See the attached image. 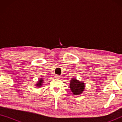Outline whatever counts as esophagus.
<instances>
[{
    "instance_id": "esophagus-1",
    "label": "esophagus",
    "mask_w": 122,
    "mask_h": 122,
    "mask_svg": "<svg viewBox=\"0 0 122 122\" xmlns=\"http://www.w3.org/2000/svg\"><path fill=\"white\" fill-rule=\"evenodd\" d=\"M55 77H56V78H57V79H59L61 76H58V75H56V76H55Z\"/></svg>"
}]
</instances>
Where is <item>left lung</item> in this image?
<instances>
[{
    "label": "left lung",
    "mask_w": 122,
    "mask_h": 122,
    "mask_svg": "<svg viewBox=\"0 0 122 122\" xmlns=\"http://www.w3.org/2000/svg\"><path fill=\"white\" fill-rule=\"evenodd\" d=\"M69 88L71 91L74 95H79L84 91L86 86L84 81H81L73 78L70 81Z\"/></svg>",
    "instance_id": "1"
}]
</instances>
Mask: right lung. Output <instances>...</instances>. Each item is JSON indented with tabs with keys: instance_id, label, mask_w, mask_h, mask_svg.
Segmentation results:
<instances>
[{
	"instance_id": "right-lung-1",
	"label": "right lung",
	"mask_w": 122,
	"mask_h": 122,
	"mask_svg": "<svg viewBox=\"0 0 122 122\" xmlns=\"http://www.w3.org/2000/svg\"><path fill=\"white\" fill-rule=\"evenodd\" d=\"M43 83H44V79H43V78H40V79L38 80L37 82H36V84H36V87L39 88L42 86Z\"/></svg>"
}]
</instances>
